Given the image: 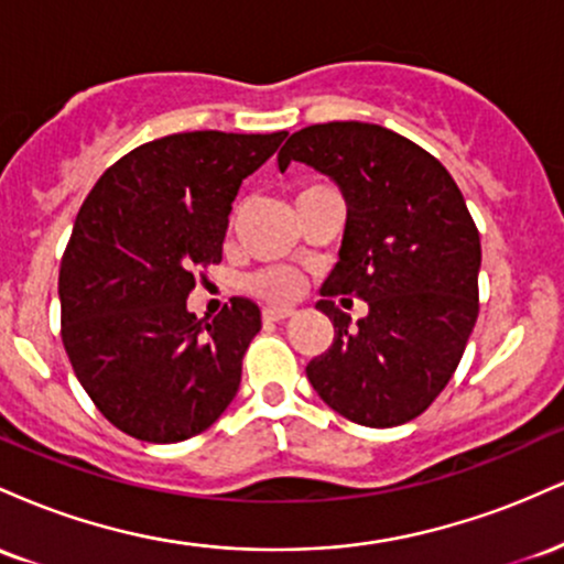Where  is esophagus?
<instances>
[{
	"label": "esophagus",
	"mask_w": 564,
	"mask_h": 564,
	"mask_svg": "<svg viewBox=\"0 0 564 564\" xmlns=\"http://www.w3.org/2000/svg\"><path fill=\"white\" fill-rule=\"evenodd\" d=\"M291 315H294V310L291 307H264L262 310V318L264 321H286V318H291Z\"/></svg>",
	"instance_id": "34e87169"
}]
</instances>
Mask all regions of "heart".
<instances>
[{
    "label": "heart",
    "instance_id": "obj_1",
    "mask_svg": "<svg viewBox=\"0 0 564 564\" xmlns=\"http://www.w3.org/2000/svg\"><path fill=\"white\" fill-rule=\"evenodd\" d=\"M313 187H318V185L302 187V191L296 193V196H302V193L313 191ZM249 289L254 291V294H260L262 300L286 302V300H294V296L300 294L302 281H300V275L291 273V270H286V268H273V270H262V273H257L254 278H251Z\"/></svg>",
    "mask_w": 564,
    "mask_h": 564
}]
</instances>
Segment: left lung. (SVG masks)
I'll return each instance as SVG.
<instances>
[{
  "label": "left lung",
  "instance_id": "obj_1",
  "mask_svg": "<svg viewBox=\"0 0 564 564\" xmlns=\"http://www.w3.org/2000/svg\"><path fill=\"white\" fill-rule=\"evenodd\" d=\"M339 185L347 225L339 262L315 304L334 341L307 364V379L336 413L364 426L416 419L445 390L480 313V232L440 161L403 134L364 121L294 132L278 153ZM358 295V327L333 304ZM347 302V300H341Z\"/></svg>",
  "mask_w": 564,
  "mask_h": 564
}]
</instances>
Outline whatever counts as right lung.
<instances>
[{
	"instance_id": "add662e5",
	"label": "right lung",
	"mask_w": 564,
	"mask_h": 564,
	"mask_svg": "<svg viewBox=\"0 0 564 564\" xmlns=\"http://www.w3.org/2000/svg\"><path fill=\"white\" fill-rule=\"evenodd\" d=\"M283 138L170 134L121 156L84 198L57 278L61 336L97 411L127 435L180 443L236 398L260 307L232 296L209 321L185 302L223 260L238 187Z\"/></svg>"
}]
</instances>
